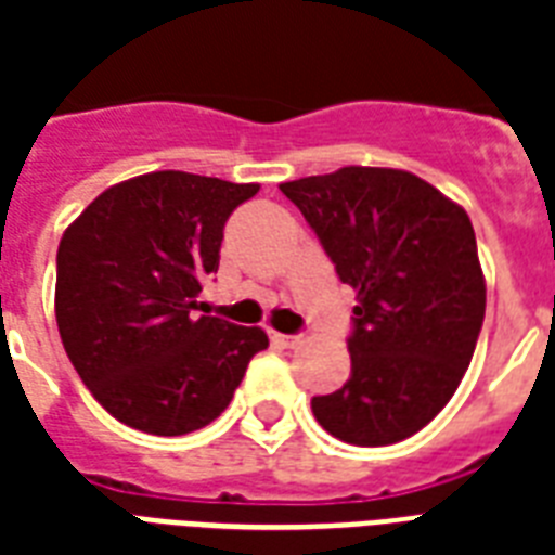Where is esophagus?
<instances>
[{"label": "esophagus", "instance_id": "obj_1", "mask_svg": "<svg viewBox=\"0 0 555 555\" xmlns=\"http://www.w3.org/2000/svg\"><path fill=\"white\" fill-rule=\"evenodd\" d=\"M270 339H273V343H276V346H282V348H294V346H299V334H270Z\"/></svg>", "mask_w": 555, "mask_h": 555}]
</instances>
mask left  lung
I'll list each match as a JSON object with an SVG mask.
<instances>
[{"label": "left lung", "mask_w": 555, "mask_h": 555, "mask_svg": "<svg viewBox=\"0 0 555 555\" xmlns=\"http://www.w3.org/2000/svg\"><path fill=\"white\" fill-rule=\"evenodd\" d=\"M354 287L351 377L313 417L354 447L412 438L455 395L483 325L473 221L403 169L343 167L279 184Z\"/></svg>", "instance_id": "left-lung-1"}]
</instances>
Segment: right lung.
<instances>
[{"instance_id": "obj_1", "label": "right lung", "mask_w": 555, "mask_h": 555, "mask_svg": "<svg viewBox=\"0 0 555 555\" xmlns=\"http://www.w3.org/2000/svg\"><path fill=\"white\" fill-rule=\"evenodd\" d=\"M259 184L150 172L82 209L56 250V328L103 409L132 429L176 438L224 412L261 328L198 313L218 270L227 218Z\"/></svg>"}]
</instances>
